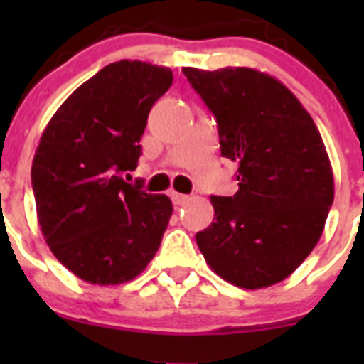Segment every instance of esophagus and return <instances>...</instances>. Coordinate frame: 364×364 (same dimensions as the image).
Instances as JSON below:
<instances>
[{"label":"esophagus","mask_w":364,"mask_h":364,"mask_svg":"<svg viewBox=\"0 0 364 364\" xmlns=\"http://www.w3.org/2000/svg\"><path fill=\"white\" fill-rule=\"evenodd\" d=\"M171 198L175 205H184L186 202H189L188 195H182V193H171Z\"/></svg>","instance_id":"34e87169"}]
</instances>
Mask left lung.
Returning a JSON list of instances; mask_svg holds the SVG:
<instances>
[{
    "mask_svg": "<svg viewBox=\"0 0 364 364\" xmlns=\"http://www.w3.org/2000/svg\"><path fill=\"white\" fill-rule=\"evenodd\" d=\"M218 124L222 156L239 166L233 197H211L197 233L205 262L244 290L290 277L319 242L333 173L314 118L277 78L250 67H184Z\"/></svg>",
    "mask_w": 364,
    "mask_h": 364,
    "instance_id": "8db88e82",
    "label": "left lung"
}]
</instances>
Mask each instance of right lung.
<instances>
[{
  "instance_id": "add662e5",
  "label": "right lung",
  "mask_w": 364,
  "mask_h": 364,
  "mask_svg": "<svg viewBox=\"0 0 364 364\" xmlns=\"http://www.w3.org/2000/svg\"><path fill=\"white\" fill-rule=\"evenodd\" d=\"M171 83L167 67L109 63L60 105L41 134L31 169L38 224L54 257L89 284L133 281L159 252L171 200L122 175L136 169L147 114Z\"/></svg>"
}]
</instances>
